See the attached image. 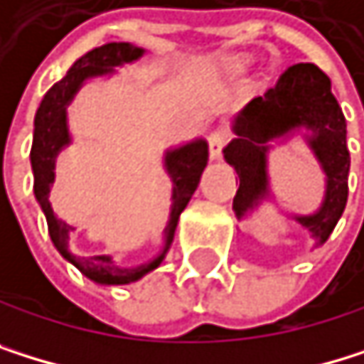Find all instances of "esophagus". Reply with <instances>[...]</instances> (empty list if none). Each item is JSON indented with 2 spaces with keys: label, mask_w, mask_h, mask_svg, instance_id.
<instances>
[{
  "label": "esophagus",
  "mask_w": 364,
  "mask_h": 364,
  "mask_svg": "<svg viewBox=\"0 0 364 364\" xmlns=\"http://www.w3.org/2000/svg\"><path fill=\"white\" fill-rule=\"evenodd\" d=\"M225 143H228V132H223V130L210 132V136H208V154H210V160H219L221 158V151H223V145Z\"/></svg>",
  "instance_id": "esophagus-1"
}]
</instances>
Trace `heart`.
Masks as SVG:
<instances>
[{
	"mask_svg": "<svg viewBox=\"0 0 364 364\" xmlns=\"http://www.w3.org/2000/svg\"><path fill=\"white\" fill-rule=\"evenodd\" d=\"M247 58H228L223 63H219V75H223L225 80H236V77H241L247 69Z\"/></svg>",
	"mask_w": 364,
	"mask_h": 364,
	"instance_id": "1",
	"label": "heart"
}]
</instances>
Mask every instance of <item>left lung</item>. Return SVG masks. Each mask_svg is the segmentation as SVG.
Returning a JSON list of instances; mask_svg holds the SVG:
<instances>
[{
  "label": "left lung",
  "instance_id": "1",
  "mask_svg": "<svg viewBox=\"0 0 364 364\" xmlns=\"http://www.w3.org/2000/svg\"><path fill=\"white\" fill-rule=\"evenodd\" d=\"M234 139L223 158L239 176L232 210L239 221L252 217L267 202H276L269 178V154L299 136L323 171V199L313 213H280L323 245L348 204V123L332 95L330 77L311 63L289 67L276 86L254 97L232 117Z\"/></svg>",
  "mask_w": 364,
  "mask_h": 364
}]
</instances>
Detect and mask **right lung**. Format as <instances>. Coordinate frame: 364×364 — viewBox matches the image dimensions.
<instances>
[{
	"label": "right lung",
	"mask_w": 364,
	"mask_h": 364,
	"mask_svg": "<svg viewBox=\"0 0 364 364\" xmlns=\"http://www.w3.org/2000/svg\"><path fill=\"white\" fill-rule=\"evenodd\" d=\"M143 56H145V47L132 43H106L102 47L90 49L71 65V69L60 82H56L47 90L34 117V139L30 151L32 173H34V197L47 219L51 243L58 250V254L67 262H71L84 278L102 287H121V284L139 282L141 278H145L154 269L160 267V262L165 260L173 243L180 215L191 202L193 193L197 191L199 178H202L208 165V143L202 136L186 141L182 145H173L162 154V169H165V173L171 180V208H169V221L165 225L162 250L147 262L119 264L108 254L84 256L71 247V236L75 228L58 219L49 202V193L53 180H56V158L65 147L73 143L67 108L71 106V102L75 100V95L86 82L95 77H110L114 69L132 65Z\"/></svg>",
	"instance_id": "obj_1"
}]
</instances>
